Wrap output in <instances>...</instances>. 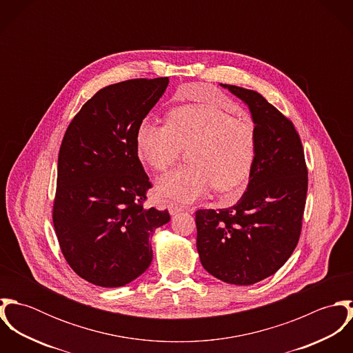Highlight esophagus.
Here are the masks:
<instances>
[{
    "label": "esophagus",
    "mask_w": 353,
    "mask_h": 353,
    "mask_svg": "<svg viewBox=\"0 0 353 353\" xmlns=\"http://www.w3.org/2000/svg\"><path fill=\"white\" fill-rule=\"evenodd\" d=\"M183 210V208L182 206H179L178 203H170L168 205V212H170V214H176V213H179V212H182Z\"/></svg>",
    "instance_id": "1"
}]
</instances>
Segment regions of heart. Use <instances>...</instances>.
Returning a JSON list of instances; mask_svg holds the SVG:
<instances>
[{
	"label": "heart",
	"mask_w": 353,
	"mask_h": 353,
	"mask_svg": "<svg viewBox=\"0 0 353 353\" xmlns=\"http://www.w3.org/2000/svg\"><path fill=\"white\" fill-rule=\"evenodd\" d=\"M255 145L252 121L212 103L175 107L164 126L143 121L136 132L137 153L154 171L168 170L179 148L189 147L190 165L165 174L156 185L159 199L178 203L199 200L212 186L227 194L241 192L252 174Z\"/></svg>",
	"instance_id": "1"
}]
</instances>
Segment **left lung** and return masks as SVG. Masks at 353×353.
Listing matches in <instances>:
<instances>
[{
  "instance_id": "8db88e82",
  "label": "left lung",
  "mask_w": 353,
  "mask_h": 353,
  "mask_svg": "<svg viewBox=\"0 0 353 353\" xmlns=\"http://www.w3.org/2000/svg\"><path fill=\"white\" fill-rule=\"evenodd\" d=\"M220 85L250 110L255 157L239 201L196 212L197 252L203 269L216 279L252 285L274 274L298 245L307 167L301 137L288 118L255 91Z\"/></svg>"
}]
</instances>
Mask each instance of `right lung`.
<instances>
[{
	"mask_svg": "<svg viewBox=\"0 0 353 353\" xmlns=\"http://www.w3.org/2000/svg\"><path fill=\"white\" fill-rule=\"evenodd\" d=\"M168 77L101 88L69 123L58 154L52 223L70 268L91 284L117 288L151 265V238L168 210L144 208L148 175L136 132Z\"/></svg>",
	"mask_w": 353,
	"mask_h": 353,
	"instance_id": "right-lung-1",
	"label": "right lung"
}]
</instances>
